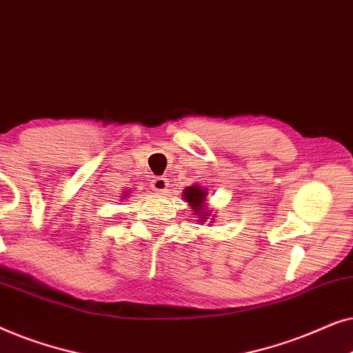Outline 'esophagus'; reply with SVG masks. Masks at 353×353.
Instances as JSON below:
<instances>
[{
  "instance_id": "34e87169",
  "label": "esophagus",
  "mask_w": 353,
  "mask_h": 353,
  "mask_svg": "<svg viewBox=\"0 0 353 353\" xmlns=\"http://www.w3.org/2000/svg\"><path fill=\"white\" fill-rule=\"evenodd\" d=\"M152 188H154V191L159 192V194H161V192H165L167 188H168L167 178H163V176L156 178V180L152 181Z\"/></svg>"
}]
</instances>
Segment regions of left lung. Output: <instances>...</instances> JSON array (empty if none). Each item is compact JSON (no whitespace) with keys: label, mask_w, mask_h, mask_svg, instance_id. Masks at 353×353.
<instances>
[{"label":"left lung","mask_w":353,"mask_h":353,"mask_svg":"<svg viewBox=\"0 0 353 353\" xmlns=\"http://www.w3.org/2000/svg\"><path fill=\"white\" fill-rule=\"evenodd\" d=\"M183 197H185L186 202H190L191 209H192V215H197V221L199 223H204L207 219H210V214L207 212L205 207V197H207V190H202L201 186L192 185L188 188V190L183 191ZM215 220V219H210Z\"/></svg>","instance_id":"8db88e82"}]
</instances>
